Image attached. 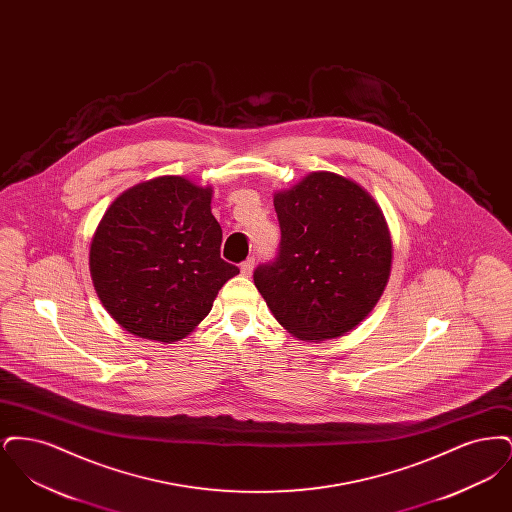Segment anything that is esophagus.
<instances>
[{
    "label": "esophagus",
    "instance_id": "obj_1",
    "mask_svg": "<svg viewBox=\"0 0 512 512\" xmlns=\"http://www.w3.org/2000/svg\"><path fill=\"white\" fill-rule=\"evenodd\" d=\"M253 268H255V259H253V257H249L247 261H244V263H242V267H240V270H242V274H244V276H251Z\"/></svg>",
    "mask_w": 512,
    "mask_h": 512
}]
</instances>
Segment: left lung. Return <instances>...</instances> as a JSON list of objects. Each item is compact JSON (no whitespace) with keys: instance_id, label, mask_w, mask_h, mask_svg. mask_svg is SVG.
<instances>
[{"instance_id":"8db88e82","label":"left lung","mask_w":512,"mask_h":512,"mask_svg":"<svg viewBox=\"0 0 512 512\" xmlns=\"http://www.w3.org/2000/svg\"><path fill=\"white\" fill-rule=\"evenodd\" d=\"M280 245L253 280L272 315L299 340H332L355 328L384 292L388 224L353 180L311 172L274 195Z\"/></svg>"}]
</instances>
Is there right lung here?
Masks as SVG:
<instances>
[{"instance_id":"obj_1","label":"right lung","mask_w":512,"mask_h":512,"mask_svg":"<svg viewBox=\"0 0 512 512\" xmlns=\"http://www.w3.org/2000/svg\"><path fill=\"white\" fill-rule=\"evenodd\" d=\"M211 192L182 176H161L126 190L105 211L90 272L103 307L130 334L182 340L240 272L220 259Z\"/></svg>"}]
</instances>
